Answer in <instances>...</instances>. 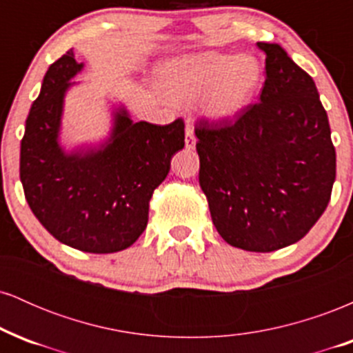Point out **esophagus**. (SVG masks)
I'll return each mask as SVG.
<instances>
[{"mask_svg":"<svg viewBox=\"0 0 353 353\" xmlns=\"http://www.w3.org/2000/svg\"><path fill=\"white\" fill-rule=\"evenodd\" d=\"M185 148L196 149V136H194L192 125H185Z\"/></svg>","mask_w":353,"mask_h":353,"instance_id":"34e87169","label":"esophagus"}]
</instances>
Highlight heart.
<instances>
[{
    "label": "heart",
    "mask_w": 353,
    "mask_h": 353,
    "mask_svg": "<svg viewBox=\"0 0 353 353\" xmlns=\"http://www.w3.org/2000/svg\"><path fill=\"white\" fill-rule=\"evenodd\" d=\"M264 78L254 54L199 52L174 58L157 71L159 88L177 106L201 99V111L212 123H230L250 106Z\"/></svg>",
    "instance_id": "obj_1"
}]
</instances>
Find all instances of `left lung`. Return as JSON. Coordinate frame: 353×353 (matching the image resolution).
<instances>
[{
    "mask_svg": "<svg viewBox=\"0 0 353 353\" xmlns=\"http://www.w3.org/2000/svg\"><path fill=\"white\" fill-rule=\"evenodd\" d=\"M257 104L230 123L196 124L199 184L225 242L274 252L305 236L330 201L335 148L314 79L275 43Z\"/></svg>",
    "mask_w": 353,
    "mask_h": 353,
    "instance_id": "1",
    "label": "left lung"
}]
</instances>
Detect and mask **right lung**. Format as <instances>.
<instances>
[{
  "label": "right lung",
  "instance_id": "obj_1",
  "mask_svg": "<svg viewBox=\"0 0 353 353\" xmlns=\"http://www.w3.org/2000/svg\"><path fill=\"white\" fill-rule=\"evenodd\" d=\"M81 70L70 50L44 74L26 119L19 179L31 210L52 237L83 252H119L148 225L154 189L184 148V121L132 123L121 106L104 143L66 152L59 144L64 96Z\"/></svg>",
  "mask_w": 353,
  "mask_h": 353
}]
</instances>
